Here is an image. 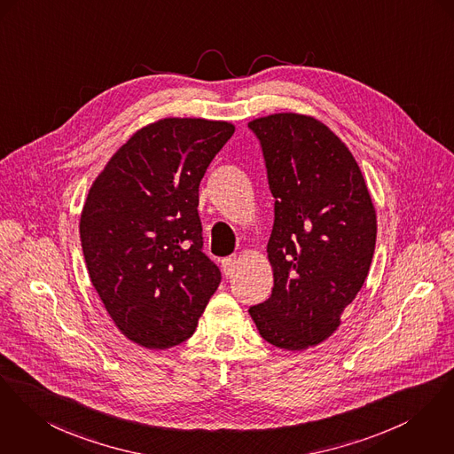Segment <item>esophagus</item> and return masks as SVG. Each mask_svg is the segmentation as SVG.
<instances>
[{"label": "esophagus", "mask_w": 454, "mask_h": 454, "mask_svg": "<svg viewBox=\"0 0 454 454\" xmlns=\"http://www.w3.org/2000/svg\"><path fill=\"white\" fill-rule=\"evenodd\" d=\"M221 264H223V270H224V273H226L228 277L233 275L235 270H237V255H230V257L223 259Z\"/></svg>", "instance_id": "esophagus-1"}]
</instances>
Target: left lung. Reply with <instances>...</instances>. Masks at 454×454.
<instances>
[{
    "label": "left lung",
    "mask_w": 454,
    "mask_h": 454,
    "mask_svg": "<svg viewBox=\"0 0 454 454\" xmlns=\"http://www.w3.org/2000/svg\"><path fill=\"white\" fill-rule=\"evenodd\" d=\"M259 138L275 224L271 297L252 306L261 337L285 350L326 340L356 299L377 242V212L349 148L321 121L273 114L248 122Z\"/></svg>",
    "instance_id": "left-lung-1"
}]
</instances>
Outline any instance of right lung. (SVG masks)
I'll return each instance as SVG.
<instances>
[{
  "label": "right lung",
  "mask_w": 454,
  "mask_h": 454,
  "mask_svg": "<svg viewBox=\"0 0 454 454\" xmlns=\"http://www.w3.org/2000/svg\"><path fill=\"white\" fill-rule=\"evenodd\" d=\"M235 133L224 121L168 117L137 131L93 181L79 233L115 326L146 349L190 339L221 271L202 252L199 186Z\"/></svg>",
  "instance_id": "right-lung-1"
}]
</instances>
